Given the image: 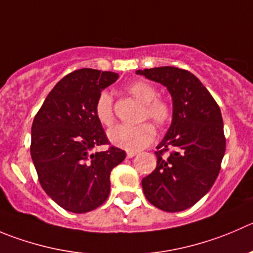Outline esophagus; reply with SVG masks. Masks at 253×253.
Listing matches in <instances>:
<instances>
[{
    "label": "esophagus",
    "mask_w": 253,
    "mask_h": 253,
    "mask_svg": "<svg viewBox=\"0 0 253 253\" xmlns=\"http://www.w3.org/2000/svg\"><path fill=\"white\" fill-rule=\"evenodd\" d=\"M135 155H136L135 151H126V158H128V159L134 158V156H135Z\"/></svg>",
    "instance_id": "1"
}]
</instances>
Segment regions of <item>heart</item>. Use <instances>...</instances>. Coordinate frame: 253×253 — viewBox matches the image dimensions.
Instances as JSON below:
<instances>
[{"label": "heart", "instance_id": "obj_1", "mask_svg": "<svg viewBox=\"0 0 253 253\" xmlns=\"http://www.w3.org/2000/svg\"><path fill=\"white\" fill-rule=\"evenodd\" d=\"M129 94L143 103L141 119H151L159 128H165L172 120V107L167 99L158 95L153 84L144 81H135L126 86ZM95 117L102 124L112 125L115 120L113 99L107 92H102L94 105ZM155 128L150 122L138 125L120 124L110 129L109 140L118 148L129 151H139L148 146L155 138Z\"/></svg>", "mask_w": 253, "mask_h": 253}]
</instances>
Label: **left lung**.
<instances>
[{
  "label": "left lung",
  "mask_w": 253,
  "mask_h": 253,
  "mask_svg": "<svg viewBox=\"0 0 253 253\" xmlns=\"http://www.w3.org/2000/svg\"><path fill=\"white\" fill-rule=\"evenodd\" d=\"M136 74L167 86L174 112L167 135L156 146L155 170L141 180L144 195L160 210L184 211L208 194L220 172L226 150L220 107L189 71L158 67Z\"/></svg>",
  "instance_id": "obj_1"
}]
</instances>
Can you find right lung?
Returning <instances> with one entry per match:
<instances>
[{
	"label": "right lung",
	"instance_id": "right-lung-1",
	"mask_svg": "<svg viewBox=\"0 0 253 253\" xmlns=\"http://www.w3.org/2000/svg\"><path fill=\"white\" fill-rule=\"evenodd\" d=\"M119 78L113 72L83 68L62 78L36 114L31 156L45 194L64 210L84 213L99 208L110 192V172L125 151L108 145L95 117L102 90Z\"/></svg>",
	"mask_w": 253,
	"mask_h": 253
}]
</instances>
